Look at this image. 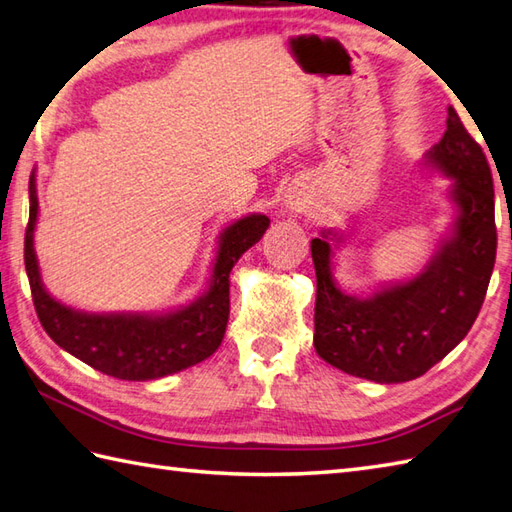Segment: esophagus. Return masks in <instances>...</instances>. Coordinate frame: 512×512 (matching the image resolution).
<instances>
[{
    "label": "esophagus",
    "instance_id": "obj_1",
    "mask_svg": "<svg viewBox=\"0 0 512 512\" xmlns=\"http://www.w3.org/2000/svg\"><path fill=\"white\" fill-rule=\"evenodd\" d=\"M288 209H290V211H295V213L303 209V200L299 198V195H292V198L288 200Z\"/></svg>",
    "mask_w": 512,
    "mask_h": 512
}]
</instances>
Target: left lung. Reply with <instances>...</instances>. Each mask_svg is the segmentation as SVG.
<instances>
[{
	"label": "left lung",
	"instance_id": "obj_1",
	"mask_svg": "<svg viewBox=\"0 0 512 512\" xmlns=\"http://www.w3.org/2000/svg\"><path fill=\"white\" fill-rule=\"evenodd\" d=\"M427 165L453 178L458 217L418 277L380 288L372 297H352L332 277L341 235L323 231L310 242L317 270L314 347L345 374L407 383L440 363L480 314L497 253L495 191L484 151L453 107L447 132L427 151Z\"/></svg>",
	"mask_w": 512,
	"mask_h": 512
}]
</instances>
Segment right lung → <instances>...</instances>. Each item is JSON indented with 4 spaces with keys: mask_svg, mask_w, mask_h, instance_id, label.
I'll return each mask as SVG.
<instances>
[{
    "mask_svg": "<svg viewBox=\"0 0 512 512\" xmlns=\"http://www.w3.org/2000/svg\"><path fill=\"white\" fill-rule=\"evenodd\" d=\"M28 193L30 217L24 262L32 301L43 330L65 352L118 380H154L202 363L220 347L231 310L228 275L237 259L266 233L270 224L266 215H246L224 228L209 290L189 306L167 314H90L65 306L43 288L35 255L39 215L35 171L28 182Z\"/></svg>",
    "mask_w": 512,
    "mask_h": 512,
    "instance_id": "add662e5",
    "label": "right lung"
}]
</instances>
